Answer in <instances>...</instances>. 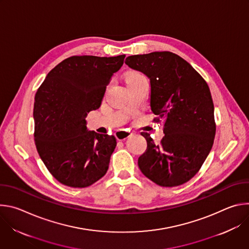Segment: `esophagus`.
<instances>
[{
	"label": "esophagus",
	"mask_w": 249,
	"mask_h": 249,
	"mask_svg": "<svg viewBox=\"0 0 249 249\" xmlns=\"http://www.w3.org/2000/svg\"><path fill=\"white\" fill-rule=\"evenodd\" d=\"M133 133L131 131H127V130H119L116 132L115 136L119 141H124L127 138H129Z\"/></svg>",
	"instance_id": "1"
}]
</instances>
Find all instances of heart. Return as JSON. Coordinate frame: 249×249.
Returning <instances> with one entry per match:
<instances>
[{
  "mask_svg": "<svg viewBox=\"0 0 249 249\" xmlns=\"http://www.w3.org/2000/svg\"><path fill=\"white\" fill-rule=\"evenodd\" d=\"M141 79H144V77L140 75V74H137V73H132L126 78V82H127V85H128L132 82H135V81H138V80H141Z\"/></svg>",
  "mask_w": 249,
  "mask_h": 249,
  "instance_id": "obj_1",
  "label": "heart"
}]
</instances>
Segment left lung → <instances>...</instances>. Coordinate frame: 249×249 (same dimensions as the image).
<instances>
[{"mask_svg": "<svg viewBox=\"0 0 249 249\" xmlns=\"http://www.w3.org/2000/svg\"><path fill=\"white\" fill-rule=\"evenodd\" d=\"M131 69L144 73L151 83V108L163 122L164 137L156 145L150 134L147 150L138 165L150 180L162 187L189 181L208 157L216 135L210 89L197 71L172 52L129 56Z\"/></svg>", "mask_w": 249, "mask_h": 249, "instance_id": "left-lung-1", "label": "left lung"}]
</instances>
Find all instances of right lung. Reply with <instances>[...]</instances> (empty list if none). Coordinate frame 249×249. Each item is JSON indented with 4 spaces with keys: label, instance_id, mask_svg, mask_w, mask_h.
Masks as SVG:
<instances>
[{
    "label": "right lung",
    "instance_id": "1",
    "mask_svg": "<svg viewBox=\"0 0 249 249\" xmlns=\"http://www.w3.org/2000/svg\"><path fill=\"white\" fill-rule=\"evenodd\" d=\"M124 58L69 57L50 71L35 94V146L49 172L64 185L85 188L107 172L116 139L88 131L86 118L100 106Z\"/></svg>",
    "mask_w": 249,
    "mask_h": 249
}]
</instances>
